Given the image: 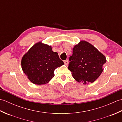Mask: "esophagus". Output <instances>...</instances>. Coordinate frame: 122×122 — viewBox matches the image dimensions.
I'll return each mask as SVG.
<instances>
[{"instance_id":"1","label":"esophagus","mask_w":122,"mask_h":122,"mask_svg":"<svg viewBox=\"0 0 122 122\" xmlns=\"http://www.w3.org/2000/svg\"><path fill=\"white\" fill-rule=\"evenodd\" d=\"M64 64H65V65L67 66L69 63V61H68V60H66L65 61H64Z\"/></svg>"}]
</instances>
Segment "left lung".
<instances>
[{
    "instance_id": "obj_1",
    "label": "left lung",
    "mask_w": 122,
    "mask_h": 122,
    "mask_svg": "<svg viewBox=\"0 0 122 122\" xmlns=\"http://www.w3.org/2000/svg\"><path fill=\"white\" fill-rule=\"evenodd\" d=\"M68 69L73 78L83 84L95 81L103 71L105 56L91 44L81 41L73 48Z\"/></svg>"
}]
</instances>
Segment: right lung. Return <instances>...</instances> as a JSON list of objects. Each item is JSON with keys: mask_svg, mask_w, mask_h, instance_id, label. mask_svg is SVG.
<instances>
[{"mask_svg": "<svg viewBox=\"0 0 122 122\" xmlns=\"http://www.w3.org/2000/svg\"><path fill=\"white\" fill-rule=\"evenodd\" d=\"M52 49L51 46L39 42L33 45L23 56L22 69L33 83H47L54 77L55 69L64 64L58 53Z\"/></svg>", "mask_w": 122, "mask_h": 122, "instance_id": "1", "label": "right lung"}]
</instances>
